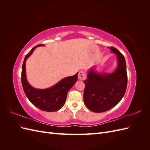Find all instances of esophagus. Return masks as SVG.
Here are the masks:
<instances>
[{"mask_svg":"<svg viewBox=\"0 0 150 150\" xmlns=\"http://www.w3.org/2000/svg\"><path fill=\"white\" fill-rule=\"evenodd\" d=\"M78 78L80 80H85L86 79V74L83 71H81L79 72Z\"/></svg>","mask_w":150,"mask_h":150,"instance_id":"34e87169","label":"esophagus"}]
</instances>
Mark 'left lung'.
Wrapping results in <instances>:
<instances>
[{
	"mask_svg": "<svg viewBox=\"0 0 150 150\" xmlns=\"http://www.w3.org/2000/svg\"><path fill=\"white\" fill-rule=\"evenodd\" d=\"M117 56L118 66L111 74H96L93 70L88 72L84 81V101L89 110L102 112L110 110L121 100L125 94L128 76L124 56L114 47H110Z\"/></svg>",
	"mask_w": 150,
	"mask_h": 150,
	"instance_id": "8db88e82",
	"label": "left lung"
}]
</instances>
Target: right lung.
<instances>
[{"label":"right lung","instance_id":"obj_1","mask_svg":"<svg viewBox=\"0 0 150 150\" xmlns=\"http://www.w3.org/2000/svg\"><path fill=\"white\" fill-rule=\"evenodd\" d=\"M40 46L44 45L38 44L37 46L34 47L28 54H26L24 58L21 73L22 88L26 96L35 106L45 111H56L64 106L67 93L76 82L78 73L62 79L55 86L48 89H38L32 87L28 83L25 78V61L35 48Z\"/></svg>","mask_w":150,"mask_h":150}]
</instances>
